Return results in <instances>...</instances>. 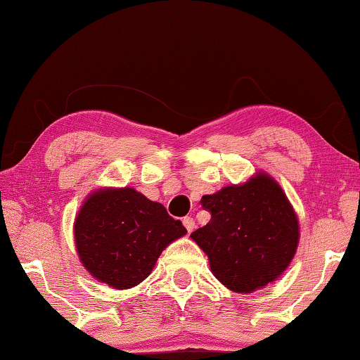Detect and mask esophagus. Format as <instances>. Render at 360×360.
Returning a JSON list of instances; mask_svg holds the SVG:
<instances>
[{"mask_svg": "<svg viewBox=\"0 0 360 360\" xmlns=\"http://www.w3.org/2000/svg\"><path fill=\"white\" fill-rule=\"evenodd\" d=\"M182 224H184V228L187 229V231H194V228H195V221H194V218H191V217H186L184 219H182Z\"/></svg>", "mask_w": 360, "mask_h": 360, "instance_id": "1", "label": "esophagus"}]
</instances>
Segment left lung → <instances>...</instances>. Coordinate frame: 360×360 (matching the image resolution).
Masks as SVG:
<instances>
[{
	"label": "left lung",
	"instance_id": "8db88e82",
	"mask_svg": "<svg viewBox=\"0 0 360 360\" xmlns=\"http://www.w3.org/2000/svg\"><path fill=\"white\" fill-rule=\"evenodd\" d=\"M212 213L191 234L210 262L213 276L234 292L249 294L276 281L297 250L299 218L281 186L265 171L202 197Z\"/></svg>",
	"mask_w": 360,
	"mask_h": 360
}]
</instances>
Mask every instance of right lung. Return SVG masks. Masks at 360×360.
I'll list each match as a JSON object with an SVG mask.
<instances>
[{"mask_svg": "<svg viewBox=\"0 0 360 360\" xmlns=\"http://www.w3.org/2000/svg\"><path fill=\"white\" fill-rule=\"evenodd\" d=\"M187 229L162 203L134 187H100L90 192L74 219L80 264L112 289L137 286L158 257Z\"/></svg>", "mask_w": 360, "mask_h": 360, "instance_id": "right-lung-1", "label": "right lung"}]
</instances>
